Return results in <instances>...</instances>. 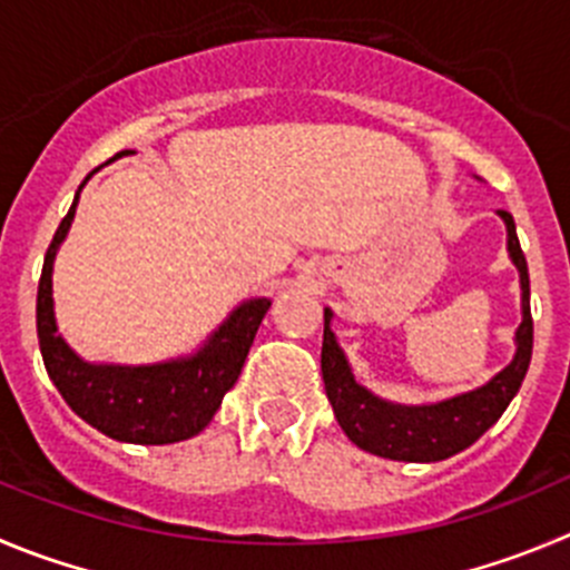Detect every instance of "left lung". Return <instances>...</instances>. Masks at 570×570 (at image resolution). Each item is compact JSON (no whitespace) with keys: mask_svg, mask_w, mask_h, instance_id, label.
<instances>
[{"mask_svg":"<svg viewBox=\"0 0 570 570\" xmlns=\"http://www.w3.org/2000/svg\"><path fill=\"white\" fill-rule=\"evenodd\" d=\"M501 219L509 230V255L520 269L523 286V323L518 328V354L512 365L487 382L483 387L461 396L446 399L439 405L405 407L382 402L380 396L357 385L345 363L343 351L332 332V312H323V351L321 368L326 382V396L334 407L340 428L351 441L363 446L365 453L382 455L393 461H444L475 444L509 407L514 393L523 385V376L531 363V345H534V321L529 306V267L520 249L518 230H514L512 213L501 210Z\"/></svg>","mask_w":570,"mask_h":570,"instance_id":"1","label":"left lung"}]
</instances>
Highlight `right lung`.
<instances>
[{
	"instance_id": "right-lung-1",
	"label": "right lung",
	"mask_w": 570,
	"mask_h": 570,
	"mask_svg": "<svg viewBox=\"0 0 570 570\" xmlns=\"http://www.w3.org/2000/svg\"><path fill=\"white\" fill-rule=\"evenodd\" d=\"M78 194L47 247L36 297V332L47 374L63 402L109 439L129 444H174L190 439L207 428L225 393L236 385L255 332L269 309V297L242 303L227 323H222L219 332L207 340L205 348L188 360L137 368L83 363L63 343L52 317V258L72 225Z\"/></svg>"
}]
</instances>
